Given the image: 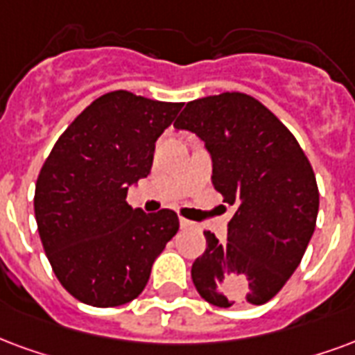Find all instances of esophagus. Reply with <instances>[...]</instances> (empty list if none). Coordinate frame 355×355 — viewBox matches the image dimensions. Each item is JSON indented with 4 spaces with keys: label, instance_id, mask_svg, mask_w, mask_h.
<instances>
[{
    "label": "esophagus",
    "instance_id": "1",
    "mask_svg": "<svg viewBox=\"0 0 355 355\" xmlns=\"http://www.w3.org/2000/svg\"><path fill=\"white\" fill-rule=\"evenodd\" d=\"M180 227L186 230V227H191V222L190 220H186V218H180Z\"/></svg>",
    "mask_w": 355,
    "mask_h": 355
}]
</instances>
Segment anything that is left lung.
Segmentation results:
<instances>
[{
    "instance_id": "left-lung-1",
    "label": "left lung",
    "mask_w": 355,
    "mask_h": 355,
    "mask_svg": "<svg viewBox=\"0 0 355 355\" xmlns=\"http://www.w3.org/2000/svg\"><path fill=\"white\" fill-rule=\"evenodd\" d=\"M212 159V186L235 205L227 241L207 231L191 265L199 295L214 306L263 304L301 263L316 227V177L301 146L258 99L224 92L190 101L175 122Z\"/></svg>"
}]
</instances>
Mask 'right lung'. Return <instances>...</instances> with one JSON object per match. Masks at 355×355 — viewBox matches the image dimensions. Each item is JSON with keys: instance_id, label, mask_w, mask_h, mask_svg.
Returning a JSON list of instances; mask_svg holds the SVG:
<instances>
[{"instance_id": "1", "label": "right lung", "mask_w": 355, "mask_h": 355, "mask_svg": "<svg viewBox=\"0 0 355 355\" xmlns=\"http://www.w3.org/2000/svg\"><path fill=\"white\" fill-rule=\"evenodd\" d=\"M182 109L131 92L105 94L78 114L35 184V220L52 271L80 303L133 301L178 231L177 212L146 214L125 196L148 177L157 137Z\"/></svg>"}]
</instances>
